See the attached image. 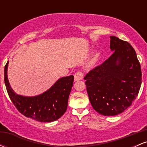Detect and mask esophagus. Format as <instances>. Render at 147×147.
Returning a JSON list of instances; mask_svg holds the SVG:
<instances>
[{
    "instance_id": "1",
    "label": "esophagus",
    "mask_w": 147,
    "mask_h": 147,
    "mask_svg": "<svg viewBox=\"0 0 147 147\" xmlns=\"http://www.w3.org/2000/svg\"><path fill=\"white\" fill-rule=\"evenodd\" d=\"M83 74L81 72H77L75 75V82H77V81H80L83 79Z\"/></svg>"
}]
</instances>
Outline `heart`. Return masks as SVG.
Masks as SVG:
<instances>
[{"mask_svg": "<svg viewBox=\"0 0 147 147\" xmlns=\"http://www.w3.org/2000/svg\"><path fill=\"white\" fill-rule=\"evenodd\" d=\"M100 56H101V55H100V53H99V52H96L95 55H93L92 58L91 59V60H90V65H95V64L97 63V62L99 61V58H100Z\"/></svg>", "mask_w": 147, "mask_h": 147, "instance_id": "obj_1", "label": "heart"}]
</instances>
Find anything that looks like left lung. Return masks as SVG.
<instances>
[{
  "instance_id": "left-lung-1",
  "label": "left lung",
  "mask_w": 147,
  "mask_h": 147,
  "mask_svg": "<svg viewBox=\"0 0 147 147\" xmlns=\"http://www.w3.org/2000/svg\"><path fill=\"white\" fill-rule=\"evenodd\" d=\"M113 55L86 75V86L92 108L104 116L122 113L132 104L142 84L137 55L128 42L110 36Z\"/></svg>"
}]
</instances>
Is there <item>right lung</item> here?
<instances>
[{"mask_svg":"<svg viewBox=\"0 0 147 147\" xmlns=\"http://www.w3.org/2000/svg\"><path fill=\"white\" fill-rule=\"evenodd\" d=\"M8 64L9 61L5 66V84L10 99L21 113L41 122H53L65 113L73 86V75L59 78L43 93L28 97L18 95L11 88L7 77Z\"/></svg>","mask_w":147,"mask_h":147,"instance_id":"1","label":"right lung"}]
</instances>
